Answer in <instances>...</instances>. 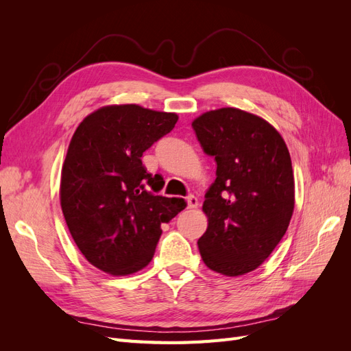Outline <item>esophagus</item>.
I'll return each instance as SVG.
<instances>
[{"label": "esophagus", "instance_id": "obj_1", "mask_svg": "<svg viewBox=\"0 0 351 351\" xmlns=\"http://www.w3.org/2000/svg\"><path fill=\"white\" fill-rule=\"evenodd\" d=\"M186 200H187V208H197V205H199V202H197V197L196 196H193V195H190V196H187L186 197Z\"/></svg>", "mask_w": 351, "mask_h": 351}]
</instances>
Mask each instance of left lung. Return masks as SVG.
Instances as JSON below:
<instances>
[{"label": "left lung", "instance_id": "left-lung-1", "mask_svg": "<svg viewBox=\"0 0 351 351\" xmlns=\"http://www.w3.org/2000/svg\"><path fill=\"white\" fill-rule=\"evenodd\" d=\"M217 178L205 195L208 228L197 241L205 265L227 277L256 269L277 247L294 210L290 152L261 117L239 108L208 111L192 123Z\"/></svg>", "mask_w": 351, "mask_h": 351}]
</instances>
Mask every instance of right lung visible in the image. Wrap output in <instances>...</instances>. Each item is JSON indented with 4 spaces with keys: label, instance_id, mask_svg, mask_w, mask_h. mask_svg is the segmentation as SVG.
I'll list each match as a JSON object with an SVG mask.
<instances>
[{
    "label": "right lung",
    "instance_id": "obj_1",
    "mask_svg": "<svg viewBox=\"0 0 351 351\" xmlns=\"http://www.w3.org/2000/svg\"><path fill=\"white\" fill-rule=\"evenodd\" d=\"M174 112L136 104L89 114L74 132L61 169L60 200L70 234L93 267L111 275L143 269L186 202L156 195L165 184L142 164L146 149L171 132Z\"/></svg>",
    "mask_w": 351,
    "mask_h": 351
}]
</instances>
